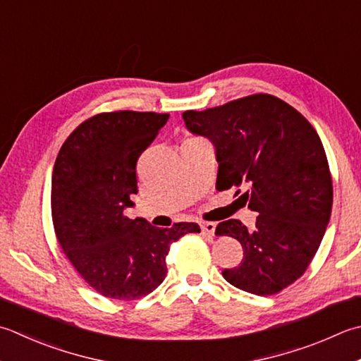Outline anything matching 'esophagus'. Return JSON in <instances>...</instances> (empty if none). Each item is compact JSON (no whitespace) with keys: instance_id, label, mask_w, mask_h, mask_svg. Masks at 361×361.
Listing matches in <instances>:
<instances>
[{"instance_id":"esophagus-1","label":"esophagus","mask_w":361,"mask_h":361,"mask_svg":"<svg viewBox=\"0 0 361 361\" xmlns=\"http://www.w3.org/2000/svg\"><path fill=\"white\" fill-rule=\"evenodd\" d=\"M200 228H202V233L207 238H213L214 236V231H216V224L213 222H202L200 224Z\"/></svg>"}]
</instances>
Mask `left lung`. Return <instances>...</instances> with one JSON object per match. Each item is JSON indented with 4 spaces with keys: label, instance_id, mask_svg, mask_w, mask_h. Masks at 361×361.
I'll return each mask as SVG.
<instances>
[{
    "label": "left lung",
    "instance_id": "left-lung-1",
    "mask_svg": "<svg viewBox=\"0 0 361 361\" xmlns=\"http://www.w3.org/2000/svg\"><path fill=\"white\" fill-rule=\"evenodd\" d=\"M183 118L216 148L217 190L243 189L238 200L258 213L253 230L238 219L217 225V236L238 239L244 250L224 279L257 295L280 293L307 271L330 221L334 188L316 130L293 106L267 94L186 111Z\"/></svg>",
    "mask_w": 361,
    "mask_h": 361
}]
</instances>
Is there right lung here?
Wrapping results in <instances>:
<instances>
[{
  "label": "right lung",
  "instance_id": "obj_1",
  "mask_svg": "<svg viewBox=\"0 0 361 361\" xmlns=\"http://www.w3.org/2000/svg\"><path fill=\"white\" fill-rule=\"evenodd\" d=\"M169 114L117 111L87 118L61 147L51 176L56 238L97 293L117 300L150 294L167 274L172 243L200 233L194 222L157 228L123 214L137 194V159Z\"/></svg>",
  "mask_w": 361,
  "mask_h": 361
}]
</instances>
